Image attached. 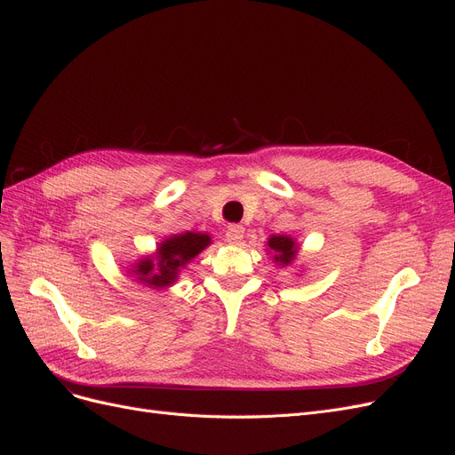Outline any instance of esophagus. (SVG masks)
Wrapping results in <instances>:
<instances>
[{
  "instance_id": "1",
  "label": "esophagus",
  "mask_w": 455,
  "mask_h": 455,
  "mask_svg": "<svg viewBox=\"0 0 455 455\" xmlns=\"http://www.w3.org/2000/svg\"><path fill=\"white\" fill-rule=\"evenodd\" d=\"M243 238V227L242 225H230L227 230V242L232 245H238Z\"/></svg>"
}]
</instances>
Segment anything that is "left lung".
Listing matches in <instances>:
<instances>
[{"instance_id":"obj_1","label":"left lung","mask_w":455,"mask_h":455,"mask_svg":"<svg viewBox=\"0 0 455 455\" xmlns=\"http://www.w3.org/2000/svg\"><path fill=\"white\" fill-rule=\"evenodd\" d=\"M268 248L275 251V255H272V257H275V261L280 263L282 267L290 265L297 255V243L290 236H280V235L270 236L268 238Z\"/></svg>"}]
</instances>
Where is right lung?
Segmentation results:
<instances>
[{"label": "right lung", "instance_id": "right-lung-1", "mask_svg": "<svg viewBox=\"0 0 455 455\" xmlns=\"http://www.w3.org/2000/svg\"><path fill=\"white\" fill-rule=\"evenodd\" d=\"M210 243L212 238L202 232L173 235L158 245L156 257L140 259L132 272L137 275L139 282L150 285V288H167L177 280L179 270Z\"/></svg>", "mask_w": 455, "mask_h": 455}]
</instances>
